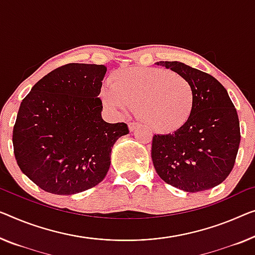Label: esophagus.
<instances>
[{
	"label": "esophagus",
	"instance_id": "obj_1",
	"mask_svg": "<svg viewBox=\"0 0 255 255\" xmlns=\"http://www.w3.org/2000/svg\"><path fill=\"white\" fill-rule=\"evenodd\" d=\"M139 126H140L139 123H129V124H128L129 130H130V131H134L135 129H137Z\"/></svg>",
	"mask_w": 255,
	"mask_h": 255
}]
</instances>
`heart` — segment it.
I'll use <instances>...</instances> for the list:
<instances>
[{"instance_id": "b5f03b06", "label": "heart", "mask_w": 255, "mask_h": 255, "mask_svg": "<svg viewBox=\"0 0 255 255\" xmlns=\"http://www.w3.org/2000/svg\"><path fill=\"white\" fill-rule=\"evenodd\" d=\"M101 98L106 108L124 115L137 106L144 124L160 134L180 129L191 117L196 94L183 75L155 67L117 71Z\"/></svg>"}]
</instances>
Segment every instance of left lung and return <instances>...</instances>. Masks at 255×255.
Masks as SVG:
<instances>
[{
  "label": "left lung",
  "instance_id": "8db88e82",
  "mask_svg": "<svg viewBox=\"0 0 255 255\" xmlns=\"http://www.w3.org/2000/svg\"><path fill=\"white\" fill-rule=\"evenodd\" d=\"M157 65L187 78L196 101L183 126L152 138L155 172L166 183L187 192L214 188L226 180L236 161L241 128L235 105L225 87L208 73L180 62Z\"/></svg>",
  "mask_w": 255,
  "mask_h": 255
}]
</instances>
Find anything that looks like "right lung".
<instances>
[{
    "label": "right lung",
    "instance_id": "add662e5",
    "mask_svg": "<svg viewBox=\"0 0 255 255\" xmlns=\"http://www.w3.org/2000/svg\"><path fill=\"white\" fill-rule=\"evenodd\" d=\"M106 66L71 63L37 81L22 100L12 131L21 172L44 191L74 195L101 183L113 144L127 124L102 119Z\"/></svg>",
    "mask_w": 255,
    "mask_h": 255
}]
</instances>
